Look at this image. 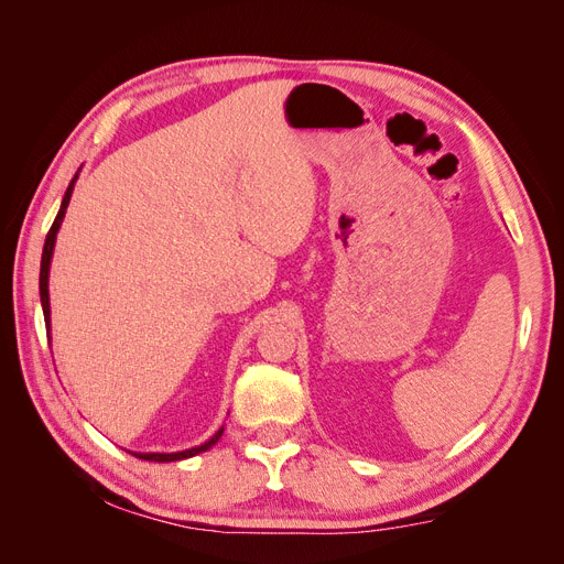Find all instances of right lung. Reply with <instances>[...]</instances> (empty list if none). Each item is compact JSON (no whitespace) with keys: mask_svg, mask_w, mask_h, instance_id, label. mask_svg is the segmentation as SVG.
Masks as SVG:
<instances>
[{"mask_svg":"<svg viewBox=\"0 0 564 564\" xmlns=\"http://www.w3.org/2000/svg\"><path fill=\"white\" fill-rule=\"evenodd\" d=\"M79 178V172L75 174V178L70 181V185H67V191L63 195V202H61V209L56 214V220L54 226H51L48 235H46V242H44V251H42V265H40V301H42V311H44V322H46V334L51 336V303H48V270H51V259H54V247H56V235L61 230V224L65 218V209L67 204H70V197H73V191H75V183ZM220 435H224V429H218L207 442H202V445L197 447H191V449H183V452H172V454H160V452H131L135 458H143V460H158V464H169V460H181V458H191V456H197L202 452L212 449L216 442L220 440Z\"/></svg>","mask_w":564,"mask_h":564,"instance_id":"right-lung-1","label":"right lung"}]
</instances>
